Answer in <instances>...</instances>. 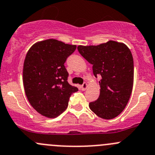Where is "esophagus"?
Masks as SVG:
<instances>
[{"label": "esophagus", "instance_id": "1", "mask_svg": "<svg viewBox=\"0 0 155 155\" xmlns=\"http://www.w3.org/2000/svg\"><path fill=\"white\" fill-rule=\"evenodd\" d=\"M87 87H88L87 86V84L86 82H84V83L82 85V86H81V89H82V91H85L87 88Z\"/></svg>", "mask_w": 155, "mask_h": 155}]
</instances>
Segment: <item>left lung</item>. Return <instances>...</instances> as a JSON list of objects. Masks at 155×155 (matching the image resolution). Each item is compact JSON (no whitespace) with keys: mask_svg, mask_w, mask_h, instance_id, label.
Instances as JSON below:
<instances>
[{"mask_svg":"<svg viewBox=\"0 0 155 155\" xmlns=\"http://www.w3.org/2000/svg\"><path fill=\"white\" fill-rule=\"evenodd\" d=\"M81 55L93 65L95 77L101 76V91L89 108L100 118L112 119L126 107L134 85V59L124 43L109 40L97 46H79Z\"/></svg>","mask_w":155,"mask_h":155,"instance_id":"obj_1","label":"left lung"}]
</instances>
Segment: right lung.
I'll use <instances>...</instances> for the list:
<instances>
[{"mask_svg":"<svg viewBox=\"0 0 155 155\" xmlns=\"http://www.w3.org/2000/svg\"><path fill=\"white\" fill-rule=\"evenodd\" d=\"M76 45L55 39L36 43L29 48L23 66V85L29 103L40 115L55 118L68 106L70 95L77 91L68 83L64 63Z\"/></svg>","mask_w":155,"mask_h":155,"instance_id":"add662e5","label":"right lung"}]
</instances>
